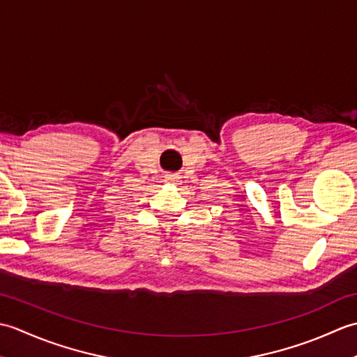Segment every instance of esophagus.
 <instances>
[{"label": "esophagus", "instance_id": "esophagus-1", "mask_svg": "<svg viewBox=\"0 0 357 357\" xmlns=\"http://www.w3.org/2000/svg\"><path fill=\"white\" fill-rule=\"evenodd\" d=\"M165 181L167 183H174V181H176V176H174V174H165Z\"/></svg>", "mask_w": 357, "mask_h": 357}]
</instances>
